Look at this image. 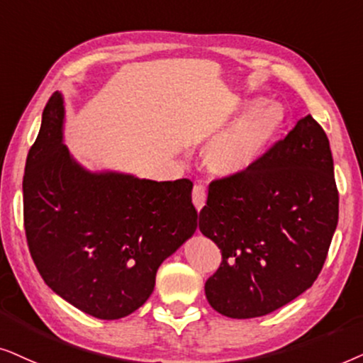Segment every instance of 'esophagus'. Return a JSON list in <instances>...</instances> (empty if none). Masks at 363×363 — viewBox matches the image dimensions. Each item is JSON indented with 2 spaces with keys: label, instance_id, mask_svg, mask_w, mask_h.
Masks as SVG:
<instances>
[{
  "label": "esophagus",
  "instance_id": "1",
  "mask_svg": "<svg viewBox=\"0 0 363 363\" xmlns=\"http://www.w3.org/2000/svg\"><path fill=\"white\" fill-rule=\"evenodd\" d=\"M206 199H207L206 187L201 186V184L194 186V189H192V202H194L197 211H201L202 207L206 206Z\"/></svg>",
  "mask_w": 363,
  "mask_h": 363
}]
</instances>
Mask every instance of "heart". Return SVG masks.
<instances>
[{
	"label": "heart",
	"instance_id": "heart-1",
	"mask_svg": "<svg viewBox=\"0 0 363 363\" xmlns=\"http://www.w3.org/2000/svg\"><path fill=\"white\" fill-rule=\"evenodd\" d=\"M286 113L277 103H262L222 131L204 151V162L217 177H238L249 172L272 146Z\"/></svg>",
	"mask_w": 363,
	"mask_h": 363
}]
</instances>
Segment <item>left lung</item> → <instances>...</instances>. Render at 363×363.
Segmentation results:
<instances>
[{
    "label": "left lung",
    "instance_id": "1",
    "mask_svg": "<svg viewBox=\"0 0 363 363\" xmlns=\"http://www.w3.org/2000/svg\"><path fill=\"white\" fill-rule=\"evenodd\" d=\"M337 222L330 144L307 114L249 172L211 182L199 229L222 252L204 287L212 308L254 318L292 302L320 274Z\"/></svg>",
    "mask_w": 363,
    "mask_h": 363
}]
</instances>
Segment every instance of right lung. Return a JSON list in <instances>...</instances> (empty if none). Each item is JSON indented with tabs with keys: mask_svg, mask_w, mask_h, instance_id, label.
Returning <instances> with one entry per match:
<instances>
[{
	"mask_svg": "<svg viewBox=\"0 0 363 363\" xmlns=\"http://www.w3.org/2000/svg\"><path fill=\"white\" fill-rule=\"evenodd\" d=\"M192 182L89 171L65 144V98L51 96L23 177L24 230L52 292L103 320L138 311L156 272L197 229Z\"/></svg>",
	"mask_w": 363,
	"mask_h": 363,
	"instance_id": "right-lung-1",
	"label": "right lung"
}]
</instances>
